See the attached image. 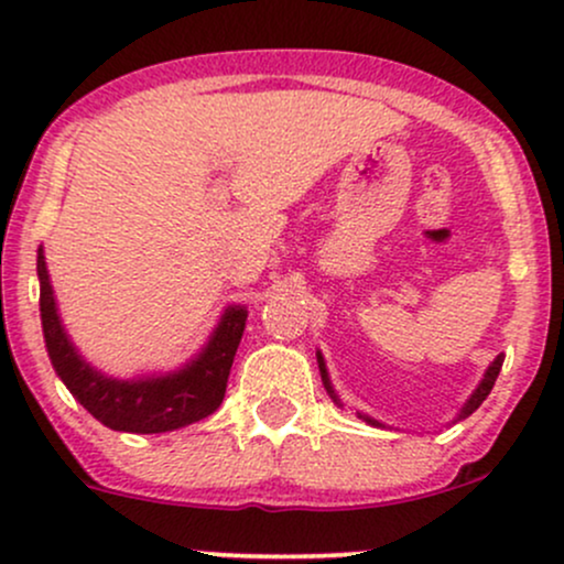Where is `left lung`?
Instances as JSON below:
<instances>
[{"label":"left lung","instance_id":"8db88e82","mask_svg":"<svg viewBox=\"0 0 564 564\" xmlns=\"http://www.w3.org/2000/svg\"><path fill=\"white\" fill-rule=\"evenodd\" d=\"M316 361H319V372H322V382H324V388H327V393L333 395V401L335 403H340V399H337L335 395V390H333V386H329V377H327V367H324V359H322V354H316ZM501 364H505V356H496L494 359V364L491 367H488V372L482 375V382L478 388H475V393L469 395V401L465 403V406H462V412H459V416H456V420H465V416H469L475 412V409L480 406L482 401L488 399V393H491V388H494V382H496V377H499V372H501ZM361 420H367L369 425H380V422L377 420H372V416H367V414H359Z\"/></svg>","mask_w":564,"mask_h":564}]
</instances>
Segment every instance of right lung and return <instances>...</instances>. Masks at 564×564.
<instances>
[{
    "label": "right lung",
    "mask_w": 564,
    "mask_h": 564,
    "mask_svg": "<svg viewBox=\"0 0 564 564\" xmlns=\"http://www.w3.org/2000/svg\"><path fill=\"white\" fill-rule=\"evenodd\" d=\"M39 271V306H42V329L46 354L52 367L76 395V401L105 427L121 433H169L200 422L221 406L237 346L242 340L248 311L231 306L224 311L221 322L210 335L208 346L178 372L139 377V380H112L89 367L70 337L59 324L57 303L46 274L44 250L36 256Z\"/></svg>",
    "instance_id": "right-lung-1"
}]
</instances>
